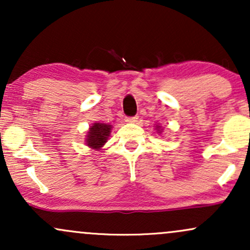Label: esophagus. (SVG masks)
Instances as JSON below:
<instances>
[{
  "mask_svg": "<svg viewBox=\"0 0 250 250\" xmlns=\"http://www.w3.org/2000/svg\"><path fill=\"white\" fill-rule=\"evenodd\" d=\"M137 120H139V117H137V116L127 117V119H125V122H127V123H136Z\"/></svg>",
  "mask_w": 250,
  "mask_h": 250,
  "instance_id": "1",
  "label": "esophagus"
}]
</instances>
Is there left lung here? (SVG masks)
I'll return each instance as SVG.
<instances>
[{
  "label": "left lung",
  "mask_w": 250,
  "mask_h": 250,
  "mask_svg": "<svg viewBox=\"0 0 250 250\" xmlns=\"http://www.w3.org/2000/svg\"><path fill=\"white\" fill-rule=\"evenodd\" d=\"M155 130H156V133H157V134H161L162 131H163L162 125H155Z\"/></svg>",
  "instance_id": "obj_1"
}]
</instances>
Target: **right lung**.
<instances>
[{
  "label": "right lung",
  "instance_id": "1",
  "mask_svg": "<svg viewBox=\"0 0 250 250\" xmlns=\"http://www.w3.org/2000/svg\"><path fill=\"white\" fill-rule=\"evenodd\" d=\"M113 125L109 123L95 122L90 125L85 135V146H88L94 150H101V148L108 141V137L110 136Z\"/></svg>",
  "mask_w": 250,
  "mask_h": 250
}]
</instances>
